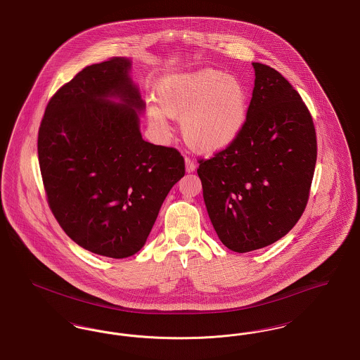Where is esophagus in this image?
Masks as SVG:
<instances>
[{
	"instance_id": "1",
	"label": "esophagus",
	"mask_w": 360,
	"mask_h": 360,
	"mask_svg": "<svg viewBox=\"0 0 360 360\" xmlns=\"http://www.w3.org/2000/svg\"><path fill=\"white\" fill-rule=\"evenodd\" d=\"M195 167H197V165L190 158L185 159V169H186V172H193L195 170Z\"/></svg>"
}]
</instances>
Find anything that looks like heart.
Wrapping results in <instances>:
<instances>
[{
  "label": "heart",
  "mask_w": 360,
  "mask_h": 360,
  "mask_svg": "<svg viewBox=\"0 0 360 360\" xmlns=\"http://www.w3.org/2000/svg\"><path fill=\"white\" fill-rule=\"evenodd\" d=\"M158 103L147 110L156 131L167 134L169 116L181 117V134L188 147L201 154H216L241 134L250 94L238 77L204 69L165 78L158 87Z\"/></svg>",
  "instance_id": "b5f03b06"
}]
</instances>
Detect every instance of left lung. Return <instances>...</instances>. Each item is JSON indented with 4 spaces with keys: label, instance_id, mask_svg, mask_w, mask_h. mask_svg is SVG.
<instances>
[{
    "label": "left lung",
    "instance_id": "8db88e82",
    "mask_svg": "<svg viewBox=\"0 0 360 360\" xmlns=\"http://www.w3.org/2000/svg\"><path fill=\"white\" fill-rule=\"evenodd\" d=\"M252 66L255 86L241 134L197 170L219 239L239 254L273 244L297 224L317 159L313 120L297 90L273 68Z\"/></svg>",
    "mask_w": 360,
    "mask_h": 360
}]
</instances>
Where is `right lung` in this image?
<instances>
[{
    "label": "right lung",
    "instance_id": "add662e5",
    "mask_svg": "<svg viewBox=\"0 0 360 360\" xmlns=\"http://www.w3.org/2000/svg\"><path fill=\"white\" fill-rule=\"evenodd\" d=\"M132 60L91 65L50 100L37 137L49 205L70 239L113 259L146 244L160 206L185 175L170 147L143 140Z\"/></svg>",
    "mask_w": 360,
    "mask_h": 360
}]
</instances>
